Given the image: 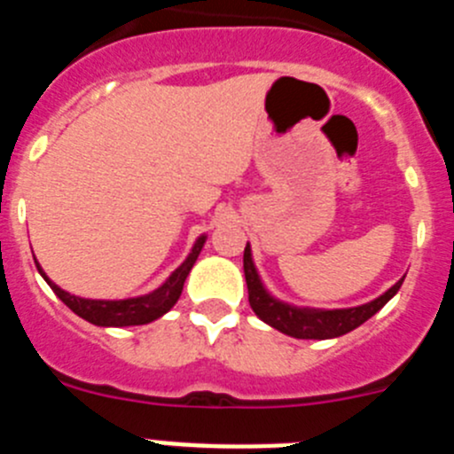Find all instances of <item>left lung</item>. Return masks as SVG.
<instances>
[{"label":"left lung","mask_w":454,"mask_h":454,"mask_svg":"<svg viewBox=\"0 0 454 454\" xmlns=\"http://www.w3.org/2000/svg\"><path fill=\"white\" fill-rule=\"evenodd\" d=\"M243 270H246L247 282V298H250V307L263 323L279 330L282 334L293 336V339H336L348 332L356 330L359 325L366 323L371 316H375L388 300L400 291L403 279L393 284L384 295H380L372 302L362 304V307L352 309H300L291 307L286 302H279L263 288L259 272H256L254 263H252L250 246H246L243 252Z\"/></svg>","instance_id":"8db88e82"}]
</instances>
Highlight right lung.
I'll return each mask as SVG.
<instances>
[{
	"instance_id": "add662e5",
	"label": "right lung",
	"mask_w": 454,
	"mask_h": 454,
	"mask_svg": "<svg viewBox=\"0 0 454 454\" xmlns=\"http://www.w3.org/2000/svg\"><path fill=\"white\" fill-rule=\"evenodd\" d=\"M204 240L207 236H200L192 246L191 254L186 256V262L172 272L166 279L163 286H159L156 291L147 293V295H140V298H129V300H86L77 298V295H70L67 291L56 286L50 277L43 272V268L38 266L40 275L45 277V282L50 284L51 291L61 298V302L66 307H70L77 316H82L83 320L92 325H99V327H129V325H147L152 320L161 318L166 311H170L175 307V302L182 295L184 282H186L188 272H191L192 263L198 262L200 252H202Z\"/></svg>"
}]
</instances>
